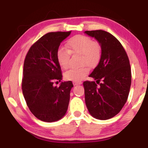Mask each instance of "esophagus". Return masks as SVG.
Returning <instances> with one entry per match:
<instances>
[{"label": "esophagus", "mask_w": 148, "mask_h": 148, "mask_svg": "<svg viewBox=\"0 0 148 148\" xmlns=\"http://www.w3.org/2000/svg\"><path fill=\"white\" fill-rule=\"evenodd\" d=\"M82 84L81 81H74L73 82V84H74V86L78 85V84Z\"/></svg>", "instance_id": "1"}]
</instances>
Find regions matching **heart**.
Wrapping results in <instances>:
<instances>
[{
    "label": "heart",
    "mask_w": 148,
    "mask_h": 148,
    "mask_svg": "<svg viewBox=\"0 0 148 148\" xmlns=\"http://www.w3.org/2000/svg\"><path fill=\"white\" fill-rule=\"evenodd\" d=\"M68 49L60 48L57 52V60L63 69H67L70 66L71 54L80 55V63L89 67L95 66L101 58V47L93 42L88 36L84 35H75L67 41ZM88 68L85 66L81 68H72L65 73L66 80L80 81L88 74Z\"/></svg>",
    "instance_id": "heart-1"
}]
</instances>
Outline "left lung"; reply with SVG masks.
<instances>
[{"instance_id": "8db88e82", "label": "left lung", "mask_w": 148, "mask_h": 148, "mask_svg": "<svg viewBox=\"0 0 148 148\" xmlns=\"http://www.w3.org/2000/svg\"><path fill=\"white\" fill-rule=\"evenodd\" d=\"M101 45L99 63L89 77L95 81H84V97L92 116L108 120L115 116L125 106L131 84L129 58L119 40L104 30L85 31Z\"/></svg>"}]
</instances>
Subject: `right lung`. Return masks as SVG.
<instances>
[{"label":"right lung","instance_id":"add662e5","mask_svg":"<svg viewBox=\"0 0 148 148\" xmlns=\"http://www.w3.org/2000/svg\"><path fill=\"white\" fill-rule=\"evenodd\" d=\"M70 33H47L32 45L25 56L21 82L23 97L30 112L42 121H58L68 110L72 81L62 82L59 87L53 83L62 78L57 52Z\"/></svg>","mask_w":148,"mask_h":148}]
</instances>
